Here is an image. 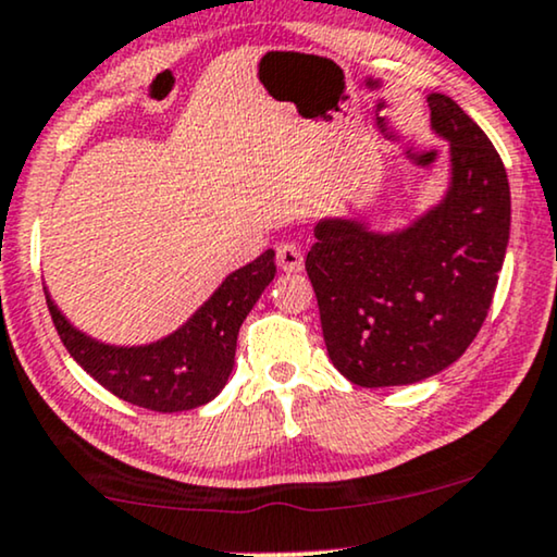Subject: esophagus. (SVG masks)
Instances as JSON below:
<instances>
[{
    "label": "esophagus",
    "instance_id": "obj_1",
    "mask_svg": "<svg viewBox=\"0 0 557 557\" xmlns=\"http://www.w3.org/2000/svg\"><path fill=\"white\" fill-rule=\"evenodd\" d=\"M277 267L283 272H300L302 270V251L295 247V244H280Z\"/></svg>",
    "mask_w": 557,
    "mask_h": 557
}]
</instances>
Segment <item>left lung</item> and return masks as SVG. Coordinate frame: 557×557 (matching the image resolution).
<instances>
[{
	"mask_svg": "<svg viewBox=\"0 0 557 557\" xmlns=\"http://www.w3.org/2000/svg\"><path fill=\"white\" fill-rule=\"evenodd\" d=\"M430 124L450 145L443 201L403 232L325 219L306 257L325 348L359 387L414 384L454 364L486 321L509 242V181L499 152L446 94Z\"/></svg>",
	"mask_w": 557,
	"mask_h": 557,
	"instance_id": "1",
	"label": "left lung"
}]
</instances>
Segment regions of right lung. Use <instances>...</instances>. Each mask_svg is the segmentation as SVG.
Masks as SVG:
<instances>
[{"label": "right lung", "mask_w": 557, "mask_h": 557, "mask_svg": "<svg viewBox=\"0 0 557 557\" xmlns=\"http://www.w3.org/2000/svg\"><path fill=\"white\" fill-rule=\"evenodd\" d=\"M274 272V251L267 249L228 274L181 329L147 346L101 344L73 329L48 293L46 300L63 346L103 389L145 410L183 412L211 403L224 389L244 318Z\"/></svg>", "instance_id": "add662e5"}]
</instances>
